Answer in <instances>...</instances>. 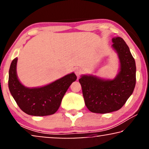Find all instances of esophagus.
<instances>
[{
	"instance_id": "esophagus-1",
	"label": "esophagus",
	"mask_w": 149,
	"mask_h": 149,
	"mask_svg": "<svg viewBox=\"0 0 149 149\" xmlns=\"http://www.w3.org/2000/svg\"><path fill=\"white\" fill-rule=\"evenodd\" d=\"M74 72H75V74H76L77 77H79L83 73V71L80 68H77L76 69H75Z\"/></svg>"
}]
</instances>
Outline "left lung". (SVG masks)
<instances>
[{
  "instance_id": "obj_1",
  "label": "left lung",
  "mask_w": 149,
  "mask_h": 149,
  "mask_svg": "<svg viewBox=\"0 0 149 149\" xmlns=\"http://www.w3.org/2000/svg\"><path fill=\"white\" fill-rule=\"evenodd\" d=\"M113 48L117 53L120 70L113 80L93 75H82L79 83L85 105L95 113H109L119 110L133 93L136 85V63L130 49L121 37L113 39Z\"/></svg>"
}]
</instances>
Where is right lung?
I'll return each instance as SVG.
<instances>
[{
    "label": "right lung",
    "mask_w": 149,
    "mask_h": 149,
    "mask_svg": "<svg viewBox=\"0 0 149 149\" xmlns=\"http://www.w3.org/2000/svg\"><path fill=\"white\" fill-rule=\"evenodd\" d=\"M17 58L12 61L9 71V89L20 109L29 115L47 116L58 111L67 89L76 81L70 73L41 87L28 88L19 82L16 72Z\"/></svg>",
    "instance_id": "obj_1"
}]
</instances>
